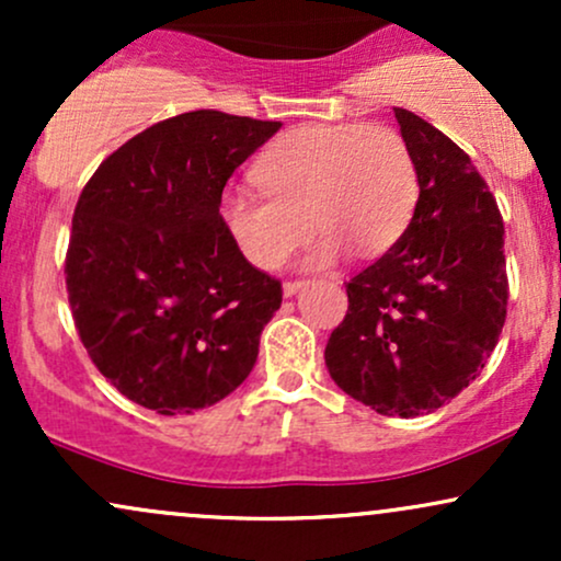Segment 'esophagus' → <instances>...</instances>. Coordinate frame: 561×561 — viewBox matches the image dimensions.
I'll use <instances>...</instances> for the list:
<instances>
[{
  "label": "esophagus",
  "mask_w": 561,
  "mask_h": 561,
  "mask_svg": "<svg viewBox=\"0 0 561 561\" xmlns=\"http://www.w3.org/2000/svg\"><path fill=\"white\" fill-rule=\"evenodd\" d=\"M306 285H308L306 279H287L285 285H282V289H285V298H293V295L298 293V289L306 287Z\"/></svg>",
  "instance_id": "obj_1"
}]
</instances>
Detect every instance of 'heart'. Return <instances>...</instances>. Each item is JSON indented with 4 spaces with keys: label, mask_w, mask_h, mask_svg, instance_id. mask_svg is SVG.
Listing matches in <instances>:
<instances>
[{
    "label": "heart",
    "mask_w": 561,
    "mask_h": 561,
    "mask_svg": "<svg viewBox=\"0 0 561 561\" xmlns=\"http://www.w3.org/2000/svg\"><path fill=\"white\" fill-rule=\"evenodd\" d=\"M261 192L231 190L221 218L240 253L279 268L319 231L308 263L327 266L345 250L379 255L398 242L420 197L414 156L382 124H308L282 134L253 169Z\"/></svg>",
    "instance_id": "1"
}]
</instances>
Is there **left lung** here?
<instances>
[{
  "label": "left lung",
  "instance_id": "obj_1",
  "mask_svg": "<svg viewBox=\"0 0 561 561\" xmlns=\"http://www.w3.org/2000/svg\"><path fill=\"white\" fill-rule=\"evenodd\" d=\"M420 176L405 231L345 285L324 362L340 390L385 416L440 409L480 377L506 321L504 218L456 141L396 107Z\"/></svg>",
  "mask_w": 561,
  "mask_h": 561
}]
</instances>
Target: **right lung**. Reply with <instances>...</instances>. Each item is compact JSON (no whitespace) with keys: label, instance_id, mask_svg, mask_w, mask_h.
Returning a JSON list of instances; mask_svg holds the SVG:
<instances>
[{"label":"right lung","instance_id":"obj_1","mask_svg":"<svg viewBox=\"0 0 561 561\" xmlns=\"http://www.w3.org/2000/svg\"><path fill=\"white\" fill-rule=\"evenodd\" d=\"M279 121L173 115L107 156L83 186L66 253L76 330L128 401L192 414L244 382L282 282L229 237L224 186Z\"/></svg>","mask_w":561,"mask_h":561}]
</instances>
